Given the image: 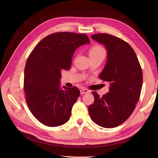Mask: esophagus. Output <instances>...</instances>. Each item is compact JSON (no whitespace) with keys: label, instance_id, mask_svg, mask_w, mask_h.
I'll return each mask as SVG.
<instances>
[{"label":"esophagus","instance_id":"obj_1","mask_svg":"<svg viewBox=\"0 0 158 158\" xmlns=\"http://www.w3.org/2000/svg\"><path fill=\"white\" fill-rule=\"evenodd\" d=\"M88 92H89V90L85 89V88H83L80 90V93H81V94H87Z\"/></svg>","mask_w":158,"mask_h":158}]
</instances>
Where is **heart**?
<instances>
[{"label": "heart", "mask_w": 158, "mask_h": 158, "mask_svg": "<svg viewBox=\"0 0 158 158\" xmlns=\"http://www.w3.org/2000/svg\"><path fill=\"white\" fill-rule=\"evenodd\" d=\"M103 55L105 56V52L104 49L99 45H95L90 49L89 52V56Z\"/></svg>", "instance_id": "1"}]
</instances>
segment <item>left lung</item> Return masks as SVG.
I'll return each mask as SVG.
<instances>
[{
	"label": "left lung",
	"instance_id": "8db88e82",
	"mask_svg": "<svg viewBox=\"0 0 158 158\" xmlns=\"http://www.w3.org/2000/svg\"><path fill=\"white\" fill-rule=\"evenodd\" d=\"M105 46L106 62L99 77L109 82V91L102 97L93 92L94 102L88 110L92 120L106 128L119 126L131 115L139 99L143 73L136 53L128 43L115 36L92 35Z\"/></svg>",
	"mask_w": 158,
	"mask_h": 158
}]
</instances>
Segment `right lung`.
<instances>
[{"instance_id":"1","label":"right lung","mask_w":158,"mask_h":158,"mask_svg":"<svg viewBox=\"0 0 158 158\" xmlns=\"http://www.w3.org/2000/svg\"><path fill=\"white\" fill-rule=\"evenodd\" d=\"M89 43L86 35L58 32L42 39L30 54L24 69L26 102L45 126H60L69 120L80 91L76 87L61 88V71L70 69L75 50Z\"/></svg>"}]
</instances>
